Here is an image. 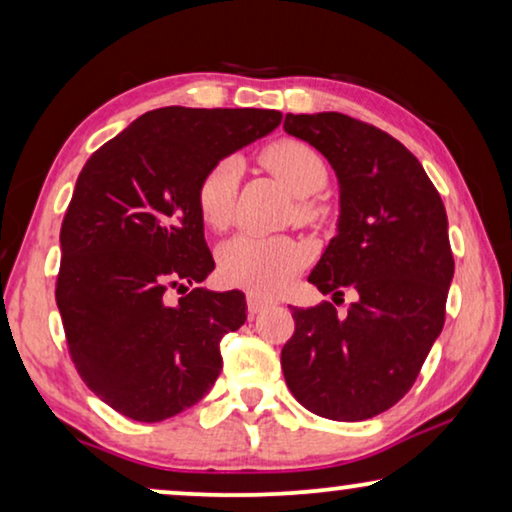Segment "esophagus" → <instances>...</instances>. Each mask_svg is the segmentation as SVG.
<instances>
[{"label":"esophagus","instance_id":"1","mask_svg":"<svg viewBox=\"0 0 512 512\" xmlns=\"http://www.w3.org/2000/svg\"><path fill=\"white\" fill-rule=\"evenodd\" d=\"M270 303L268 300H263V298H258L256 293H247V312H249V319H254V317H258V314H261L265 307H268Z\"/></svg>","mask_w":512,"mask_h":512}]
</instances>
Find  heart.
<instances>
[{
  "label": "heart",
  "instance_id": "obj_1",
  "mask_svg": "<svg viewBox=\"0 0 512 512\" xmlns=\"http://www.w3.org/2000/svg\"><path fill=\"white\" fill-rule=\"evenodd\" d=\"M263 165L282 179L293 195H298L296 216L303 223H314L324 216V207L307 198L326 186V163L310 144L300 139H277L261 153ZM242 165L235 158H221L202 174L195 202L202 221L209 228L223 230L235 219L237 184ZM307 261V251L300 242L286 235L242 233L223 244L219 251L221 277L230 284L272 296L284 289L298 275Z\"/></svg>",
  "mask_w": 512,
  "mask_h": 512
}]
</instances>
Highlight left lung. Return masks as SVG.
Masks as SVG:
<instances>
[{
    "instance_id": "1",
    "label": "left lung",
    "mask_w": 512,
    "mask_h": 512,
    "mask_svg": "<svg viewBox=\"0 0 512 512\" xmlns=\"http://www.w3.org/2000/svg\"><path fill=\"white\" fill-rule=\"evenodd\" d=\"M284 130L319 149L340 181V221L307 282L333 302L291 307L282 349L291 394L314 415L361 422L408 394L443 331L454 256L436 186L405 146L359 118L286 114Z\"/></svg>"
}]
</instances>
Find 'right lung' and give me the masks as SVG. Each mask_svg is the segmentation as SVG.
I'll return each instance as SVG.
<instances>
[{
  "label": "right lung",
  "instance_id": "1",
  "mask_svg": "<svg viewBox=\"0 0 512 512\" xmlns=\"http://www.w3.org/2000/svg\"><path fill=\"white\" fill-rule=\"evenodd\" d=\"M279 123L275 109H153L83 165L55 303L76 373L121 415L174 417L219 377L221 340L247 303L242 291L187 289L214 270L195 191L216 160Z\"/></svg>",
  "mask_w": 512,
  "mask_h": 512
}]
</instances>
